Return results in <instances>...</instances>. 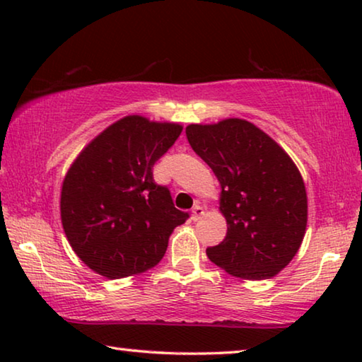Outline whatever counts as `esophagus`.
Instances as JSON below:
<instances>
[{
  "mask_svg": "<svg viewBox=\"0 0 362 362\" xmlns=\"http://www.w3.org/2000/svg\"><path fill=\"white\" fill-rule=\"evenodd\" d=\"M203 216H204V207L201 204H196L192 209V218L196 222V220H199Z\"/></svg>",
  "mask_w": 362,
  "mask_h": 362,
  "instance_id": "obj_1",
  "label": "esophagus"
}]
</instances>
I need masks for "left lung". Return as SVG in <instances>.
I'll use <instances>...</instances> for the list:
<instances>
[{
  "instance_id": "8db88e82",
  "label": "left lung",
  "mask_w": 362,
  "mask_h": 362,
  "mask_svg": "<svg viewBox=\"0 0 362 362\" xmlns=\"http://www.w3.org/2000/svg\"><path fill=\"white\" fill-rule=\"evenodd\" d=\"M187 139L220 183L226 236L207 247L212 263L231 276H276L302 246L308 199L291 156L252 122L228 118L189 124Z\"/></svg>"
}]
</instances>
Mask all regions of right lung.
<instances>
[{"label":"right lung","mask_w":362,"mask_h":362,"mask_svg":"<svg viewBox=\"0 0 362 362\" xmlns=\"http://www.w3.org/2000/svg\"><path fill=\"white\" fill-rule=\"evenodd\" d=\"M182 129L124 116L90 140L65 174L60 218L66 240L100 276L127 278L158 265L174 228L188 218L153 180V166Z\"/></svg>","instance_id":"1"}]
</instances>
